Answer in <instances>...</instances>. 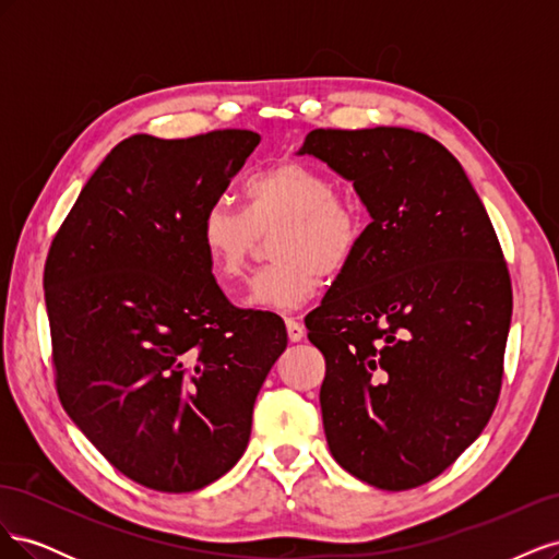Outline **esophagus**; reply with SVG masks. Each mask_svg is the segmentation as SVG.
Wrapping results in <instances>:
<instances>
[{
  "instance_id": "1",
  "label": "esophagus",
  "mask_w": 559,
  "mask_h": 559,
  "mask_svg": "<svg viewBox=\"0 0 559 559\" xmlns=\"http://www.w3.org/2000/svg\"><path fill=\"white\" fill-rule=\"evenodd\" d=\"M286 333H289L292 343H298V341H302V335H306V326H302L298 319L286 317Z\"/></svg>"
}]
</instances>
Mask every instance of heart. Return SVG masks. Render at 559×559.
<instances>
[{"instance_id": "1", "label": "heart", "mask_w": 559, "mask_h": 559, "mask_svg": "<svg viewBox=\"0 0 559 559\" xmlns=\"http://www.w3.org/2000/svg\"><path fill=\"white\" fill-rule=\"evenodd\" d=\"M247 214L216 200L200 218V245L214 277L240 280L259 233L280 228L273 265L251 277L247 308L292 310L306 302L319 275H337L357 253L366 218L357 202L337 195L329 177L300 163H280L245 183Z\"/></svg>"}]
</instances>
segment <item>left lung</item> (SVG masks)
<instances>
[{
  "label": "left lung",
  "mask_w": 559,
  "mask_h": 559,
  "mask_svg": "<svg viewBox=\"0 0 559 559\" xmlns=\"http://www.w3.org/2000/svg\"><path fill=\"white\" fill-rule=\"evenodd\" d=\"M298 156L352 181L370 224L306 317L326 359L333 460L380 489L433 480L485 429L501 389L513 294L464 167L408 128L312 130Z\"/></svg>",
  "instance_id": "1"
}]
</instances>
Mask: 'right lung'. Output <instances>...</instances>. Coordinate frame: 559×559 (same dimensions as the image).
Masks as SVG:
<instances>
[{
  "label": "right lung",
  "instance_id": "obj_1",
  "mask_svg": "<svg viewBox=\"0 0 559 559\" xmlns=\"http://www.w3.org/2000/svg\"><path fill=\"white\" fill-rule=\"evenodd\" d=\"M261 138L132 134L83 186L44 270L58 396L107 460L158 492H195L247 450L286 349L273 312L230 306L200 218Z\"/></svg>",
  "mask_w": 559,
  "mask_h": 559
}]
</instances>
